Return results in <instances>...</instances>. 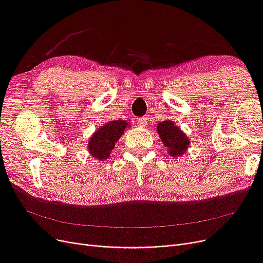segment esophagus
I'll list each match as a JSON object with an SVG mask.
<instances>
[{"label":"esophagus","mask_w":263,"mask_h":263,"mask_svg":"<svg viewBox=\"0 0 263 263\" xmlns=\"http://www.w3.org/2000/svg\"><path fill=\"white\" fill-rule=\"evenodd\" d=\"M137 125H138V127H145V126H147L148 125V118L147 117L139 118L138 122H137Z\"/></svg>","instance_id":"34e87169"}]
</instances>
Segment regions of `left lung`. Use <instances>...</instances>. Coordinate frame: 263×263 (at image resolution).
I'll return each mask as SVG.
<instances>
[{"label":"left lung","instance_id":"obj_1","mask_svg":"<svg viewBox=\"0 0 263 263\" xmlns=\"http://www.w3.org/2000/svg\"><path fill=\"white\" fill-rule=\"evenodd\" d=\"M157 133L171 157H181L186 153L190 147V139L172 121L165 119L159 123L157 125Z\"/></svg>","mask_w":263,"mask_h":263}]
</instances>
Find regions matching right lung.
<instances>
[{
  "instance_id": "obj_1",
  "label": "right lung",
  "mask_w": 263,
  "mask_h": 263,
  "mask_svg": "<svg viewBox=\"0 0 263 263\" xmlns=\"http://www.w3.org/2000/svg\"><path fill=\"white\" fill-rule=\"evenodd\" d=\"M130 125L123 119L110 121L93 133L87 142V150L90 155L100 161L106 160L110 156V151L115 147L118 139L122 137L126 128Z\"/></svg>"
}]
</instances>
